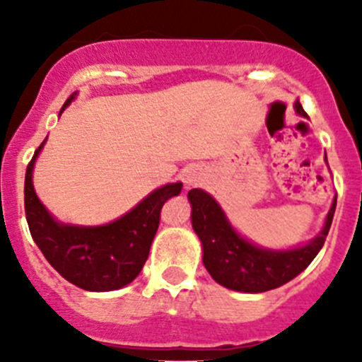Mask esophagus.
<instances>
[{
    "label": "esophagus",
    "mask_w": 362,
    "mask_h": 362,
    "mask_svg": "<svg viewBox=\"0 0 362 362\" xmlns=\"http://www.w3.org/2000/svg\"><path fill=\"white\" fill-rule=\"evenodd\" d=\"M199 180H202V175H199L198 171L189 170L184 173V182L185 185H189V187H191V185H198Z\"/></svg>",
    "instance_id": "1"
}]
</instances>
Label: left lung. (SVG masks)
Here are the masks:
<instances>
[{
	"label": "left lung",
	"mask_w": 362,
	"mask_h": 362,
	"mask_svg": "<svg viewBox=\"0 0 362 362\" xmlns=\"http://www.w3.org/2000/svg\"><path fill=\"white\" fill-rule=\"evenodd\" d=\"M294 108L299 115L306 117L299 101H296ZM187 198L192 206V228L203 245L204 268L215 282L240 293H264L298 276L322 249L337 210L334 199L322 231L306 245L291 250H268L242 238L208 192L192 189Z\"/></svg>",
	"instance_id": "left-lung-1"
}]
</instances>
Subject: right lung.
Returning a JSON list of instances; mask_svg holds the SVG:
<instances>
[{
    "label": "right lung",
    "instance_id": "1",
    "mask_svg": "<svg viewBox=\"0 0 362 362\" xmlns=\"http://www.w3.org/2000/svg\"><path fill=\"white\" fill-rule=\"evenodd\" d=\"M73 100L75 94L68 98L63 110ZM43 144L28 164L24 182L25 218L38 249L61 276L83 291L105 293L131 284L140 275L148 257L159 228L160 208L168 199L180 194L182 184L177 182L156 189L110 224L94 228L59 224L33 187V166Z\"/></svg>",
    "mask_w": 362,
    "mask_h": 362
}]
</instances>
